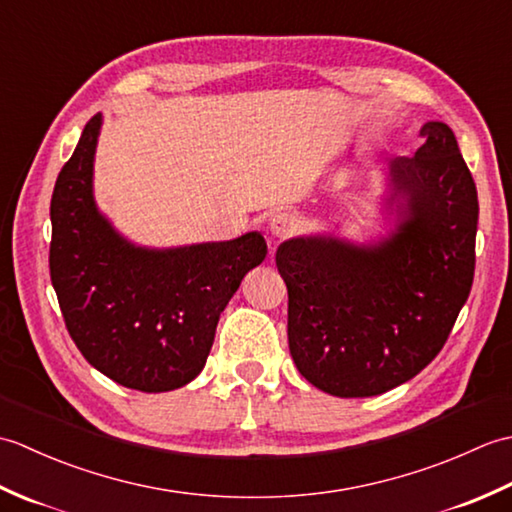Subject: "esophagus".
<instances>
[{
	"label": "esophagus",
	"instance_id": "obj_1",
	"mask_svg": "<svg viewBox=\"0 0 512 512\" xmlns=\"http://www.w3.org/2000/svg\"><path fill=\"white\" fill-rule=\"evenodd\" d=\"M297 228H299L297 217L292 215V213H286V211L275 213L273 217H270V224H268L270 235L277 237V239L290 237L292 233H297Z\"/></svg>",
	"mask_w": 512,
	"mask_h": 512
}]
</instances>
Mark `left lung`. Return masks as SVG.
I'll return each instance as SVG.
<instances>
[{
    "mask_svg": "<svg viewBox=\"0 0 512 512\" xmlns=\"http://www.w3.org/2000/svg\"><path fill=\"white\" fill-rule=\"evenodd\" d=\"M416 156L389 162L402 220L376 246L299 237L277 248L288 345L301 376L339 398L378 396L447 343L475 273L477 189L453 129L427 123Z\"/></svg>",
    "mask_w": 512,
    "mask_h": 512,
    "instance_id": "8db88e82",
    "label": "left lung"
}]
</instances>
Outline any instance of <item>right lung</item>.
<instances>
[{
    "instance_id": "right-lung-1",
    "label": "right lung",
    "mask_w": 512,
    "mask_h": 512,
    "mask_svg": "<svg viewBox=\"0 0 512 512\" xmlns=\"http://www.w3.org/2000/svg\"><path fill=\"white\" fill-rule=\"evenodd\" d=\"M101 114L85 125L50 200V279L65 328L92 367L114 383L158 394L202 372L220 314L266 242L176 250L136 248L96 211L92 162Z\"/></svg>"
}]
</instances>
